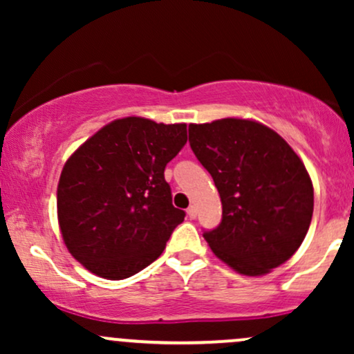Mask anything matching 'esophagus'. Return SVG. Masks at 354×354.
I'll return each mask as SVG.
<instances>
[{
  "instance_id": "34e87169",
  "label": "esophagus",
  "mask_w": 354,
  "mask_h": 354,
  "mask_svg": "<svg viewBox=\"0 0 354 354\" xmlns=\"http://www.w3.org/2000/svg\"><path fill=\"white\" fill-rule=\"evenodd\" d=\"M196 214H198L196 206H189V208H188V216H189L191 219H194V218H196Z\"/></svg>"
}]
</instances>
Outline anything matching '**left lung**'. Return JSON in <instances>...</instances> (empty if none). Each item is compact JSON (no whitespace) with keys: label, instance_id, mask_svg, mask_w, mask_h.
Instances as JSON below:
<instances>
[{"label":"left lung","instance_id":"obj_1","mask_svg":"<svg viewBox=\"0 0 354 354\" xmlns=\"http://www.w3.org/2000/svg\"><path fill=\"white\" fill-rule=\"evenodd\" d=\"M189 146L213 178L221 223L203 233L238 273L265 274L301 246L313 216V185L291 146L250 120L189 124Z\"/></svg>","mask_w":354,"mask_h":354}]
</instances>
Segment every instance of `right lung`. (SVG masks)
Segmentation results:
<instances>
[{
    "instance_id": "right-lung-1",
    "label": "right lung",
    "mask_w": 354,
    "mask_h": 354,
    "mask_svg": "<svg viewBox=\"0 0 354 354\" xmlns=\"http://www.w3.org/2000/svg\"><path fill=\"white\" fill-rule=\"evenodd\" d=\"M186 140V124L123 118L66 161L58 185L59 228L86 270L124 279L163 253L186 216L173 206L165 168Z\"/></svg>"
}]
</instances>
